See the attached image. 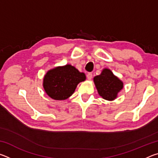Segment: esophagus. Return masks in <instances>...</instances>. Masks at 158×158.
<instances>
[{"label":"esophagus","mask_w":158,"mask_h":158,"mask_svg":"<svg viewBox=\"0 0 158 158\" xmlns=\"http://www.w3.org/2000/svg\"><path fill=\"white\" fill-rule=\"evenodd\" d=\"M86 77H87V79H88L90 80V79H92V77H93V74H92V73H88V74H87V75H86Z\"/></svg>","instance_id":"1"}]
</instances>
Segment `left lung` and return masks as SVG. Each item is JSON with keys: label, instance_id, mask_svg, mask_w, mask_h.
<instances>
[{"label": "left lung", "instance_id": "1", "mask_svg": "<svg viewBox=\"0 0 158 158\" xmlns=\"http://www.w3.org/2000/svg\"><path fill=\"white\" fill-rule=\"evenodd\" d=\"M93 80L99 95L107 100H114L123 87V82L109 69H104L100 75L95 76Z\"/></svg>", "mask_w": 158, "mask_h": 158}]
</instances>
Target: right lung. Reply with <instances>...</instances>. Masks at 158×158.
<instances>
[{"mask_svg": "<svg viewBox=\"0 0 158 158\" xmlns=\"http://www.w3.org/2000/svg\"><path fill=\"white\" fill-rule=\"evenodd\" d=\"M85 79L84 73H80L74 66L66 65L48 71L44 77L43 86L51 98L63 100L70 97L77 84Z\"/></svg>", "mask_w": 158, "mask_h": 158, "instance_id": "1", "label": "right lung"}]
</instances>
